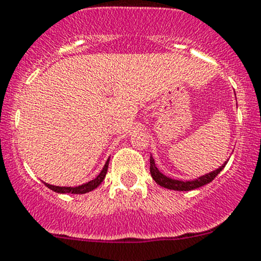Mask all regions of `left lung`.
<instances>
[{
	"label": "left lung",
	"mask_w": 261,
	"mask_h": 261,
	"mask_svg": "<svg viewBox=\"0 0 261 261\" xmlns=\"http://www.w3.org/2000/svg\"><path fill=\"white\" fill-rule=\"evenodd\" d=\"M226 163L227 161H225L219 169L214 170V171H211L206 175H202L201 177H197L195 180L181 181V180L170 179V177H167L164 174H161L155 165V161H153L152 156H150V172H151L152 179L156 181V184H159V185L163 186V188L170 189V190H177V191H190V190H194V189L201 188V186L211 182V181L218 176L219 172L224 169L225 165H226Z\"/></svg>",
	"instance_id": "left-lung-1"
}]
</instances>
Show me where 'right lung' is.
Wrapping results in <instances>:
<instances>
[{
	"instance_id": "add662e5",
	"label": "right lung",
	"mask_w": 261,
	"mask_h": 261,
	"mask_svg": "<svg viewBox=\"0 0 261 261\" xmlns=\"http://www.w3.org/2000/svg\"><path fill=\"white\" fill-rule=\"evenodd\" d=\"M109 161H110V159L106 161L103 169L101 170L100 174H98L94 180L89 181V182H86V184H82V185H80V186H75V188H71V186H55V185H50V184H46V182H45V185L47 186L48 189H51L52 191H55V193H59V194H86V193H89V191H92L94 189L97 188V186L102 182L103 179H105L106 172H108Z\"/></svg>"
}]
</instances>
